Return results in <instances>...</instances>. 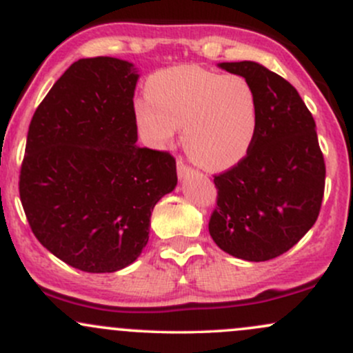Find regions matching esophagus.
Listing matches in <instances>:
<instances>
[{
    "label": "esophagus",
    "instance_id": "esophagus-1",
    "mask_svg": "<svg viewBox=\"0 0 353 353\" xmlns=\"http://www.w3.org/2000/svg\"><path fill=\"white\" fill-rule=\"evenodd\" d=\"M176 172H178V176L185 178V176H188L190 173H193V170L190 168V166L185 163L183 160H178L176 161Z\"/></svg>",
    "mask_w": 353,
    "mask_h": 353
}]
</instances>
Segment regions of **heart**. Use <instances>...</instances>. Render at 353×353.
Listing matches in <instances>:
<instances>
[{"label": "heart", "instance_id": "b5f03b06", "mask_svg": "<svg viewBox=\"0 0 353 353\" xmlns=\"http://www.w3.org/2000/svg\"><path fill=\"white\" fill-rule=\"evenodd\" d=\"M148 98L134 103V117L155 146L183 128V146L193 161L223 172L247 158L259 130V101L239 74H221L195 65L166 68L150 77Z\"/></svg>", "mask_w": 353, "mask_h": 353}]
</instances>
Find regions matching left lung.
Here are the masks:
<instances>
[{
  "label": "left lung",
  "mask_w": 353,
  "mask_h": 353,
  "mask_svg": "<svg viewBox=\"0 0 353 353\" xmlns=\"http://www.w3.org/2000/svg\"><path fill=\"white\" fill-rule=\"evenodd\" d=\"M219 66L252 85L259 130L247 158L213 178L219 196L208 230L223 252L265 262L290 250L314 227L325 161L314 117L290 83L255 61Z\"/></svg>",
  "instance_id": "8db88e82"
}]
</instances>
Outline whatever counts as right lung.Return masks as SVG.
<instances>
[{
  "mask_svg": "<svg viewBox=\"0 0 353 353\" xmlns=\"http://www.w3.org/2000/svg\"><path fill=\"white\" fill-rule=\"evenodd\" d=\"M138 68L74 61L31 118L19 198L39 243L78 270L128 267L148 243L150 216L176 187L170 153L137 146Z\"/></svg>",
  "mask_w": 353,
  "mask_h": 353,
  "instance_id": "obj_1",
  "label": "right lung"
}]
</instances>
